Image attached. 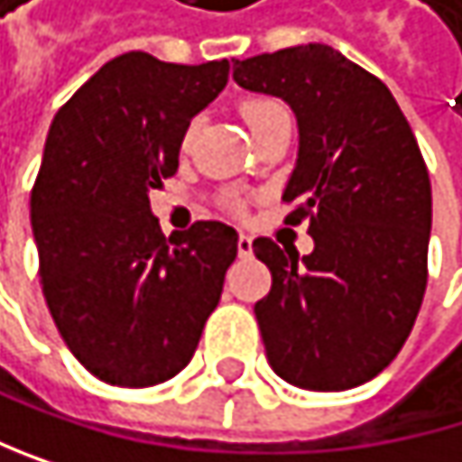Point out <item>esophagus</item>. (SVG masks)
<instances>
[{
	"mask_svg": "<svg viewBox=\"0 0 462 462\" xmlns=\"http://www.w3.org/2000/svg\"><path fill=\"white\" fill-rule=\"evenodd\" d=\"M236 250H239V256H242V259H247L250 253H253V239H250L247 234H239V239H236Z\"/></svg>",
	"mask_w": 462,
	"mask_h": 462,
	"instance_id": "esophagus-1",
	"label": "esophagus"
}]
</instances>
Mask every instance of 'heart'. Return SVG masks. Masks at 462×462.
I'll return each mask as SVG.
<instances>
[{"label":"heart","mask_w":462,"mask_h":462,"mask_svg":"<svg viewBox=\"0 0 462 462\" xmlns=\"http://www.w3.org/2000/svg\"><path fill=\"white\" fill-rule=\"evenodd\" d=\"M242 118H245V124L250 126V132L256 134V132H262L264 126L275 124L278 118H289V109H286L281 101H275V98H247V101L242 104ZM195 134H198V121H192V124L184 129V137H181L184 148L192 145Z\"/></svg>","instance_id":"obj_1"}]
</instances>
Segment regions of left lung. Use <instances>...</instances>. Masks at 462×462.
<instances>
[{"instance_id":"1","label":"left lung","mask_w":462,"mask_h":462,"mask_svg":"<svg viewBox=\"0 0 462 462\" xmlns=\"http://www.w3.org/2000/svg\"><path fill=\"white\" fill-rule=\"evenodd\" d=\"M245 90L283 98L300 126L283 223L314 250L253 239L273 273L256 319L270 366L306 391H344L402 350L427 289L432 189L391 90L341 51L309 43L234 60Z\"/></svg>"}]
</instances>
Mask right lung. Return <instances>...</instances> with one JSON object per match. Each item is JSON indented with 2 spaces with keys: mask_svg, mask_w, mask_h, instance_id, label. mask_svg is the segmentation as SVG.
Wrapping results in <instances>:
<instances>
[{
  "mask_svg": "<svg viewBox=\"0 0 462 462\" xmlns=\"http://www.w3.org/2000/svg\"><path fill=\"white\" fill-rule=\"evenodd\" d=\"M228 60H109L51 121L32 187L38 275L77 361L109 385L176 377L217 309L236 231L198 220L165 239L148 192L179 171L184 129L228 82Z\"/></svg>",
  "mask_w": 462,
  "mask_h": 462,
  "instance_id": "1",
  "label": "right lung"
}]
</instances>
